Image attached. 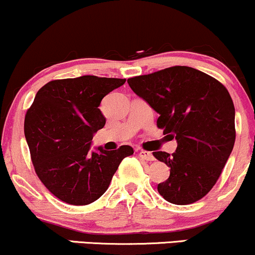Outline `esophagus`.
<instances>
[{
	"instance_id": "esophagus-1",
	"label": "esophagus",
	"mask_w": 255,
	"mask_h": 255,
	"mask_svg": "<svg viewBox=\"0 0 255 255\" xmlns=\"http://www.w3.org/2000/svg\"><path fill=\"white\" fill-rule=\"evenodd\" d=\"M139 156L141 157L142 159H145V160H154L153 154H152L151 152H148V151L140 150V151H139Z\"/></svg>"
}]
</instances>
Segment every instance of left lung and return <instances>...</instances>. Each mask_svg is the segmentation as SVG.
Listing matches in <instances>:
<instances>
[{
    "mask_svg": "<svg viewBox=\"0 0 255 255\" xmlns=\"http://www.w3.org/2000/svg\"><path fill=\"white\" fill-rule=\"evenodd\" d=\"M130 89L159 114L157 127L177 147L172 154L153 152L170 168L158 184L169 203L200 200L221 176L235 144V108L229 92L215 78L186 66H175L128 79Z\"/></svg>",
    "mask_w": 255,
    "mask_h": 255,
    "instance_id": "left-lung-1",
    "label": "left lung"
}]
</instances>
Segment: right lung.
<instances>
[{"instance_id": "add662e5", "label": "right lung", "mask_w": 255, "mask_h": 255, "mask_svg": "<svg viewBox=\"0 0 255 255\" xmlns=\"http://www.w3.org/2000/svg\"><path fill=\"white\" fill-rule=\"evenodd\" d=\"M126 83V79L95 75L60 79L37 92L25 116V137L34 171L55 197L81 206L104 194L114 174L133 148L91 152L93 134L105 118L102 99Z\"/></svg>"}]
</instances>
